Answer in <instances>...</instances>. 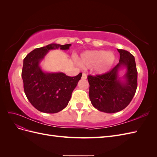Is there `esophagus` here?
<instances>
[{"mask_svg":"<svg viewBox=\"0 0 157 157\" xmlns=\"http://www.w3.org/2000/svg\"><path fill=\"white\" fill-rule=\"evenodd\" d=\"M82 79H86L87 78V75L85 73H82Z\"/></svg>","mask_w":157,"mask_h":157,"instance_id":"esophagus-1","label":"esophagus"}]
</instances>
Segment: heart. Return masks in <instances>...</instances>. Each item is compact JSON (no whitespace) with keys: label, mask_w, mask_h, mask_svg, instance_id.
<instances>
[{"label":"heart","mask_w":157,"mask_h":157,"mask_svg":"<svg viewBox=\"0 0 157 157\" xmlns=\"http://www.w3.org/2000/svg\"><path fill=\"white\" fill-rule=\"evenodd\" d=\"M115 61L113 52L105 50H94L84 53L80 58L82 65L87 68L93 67L97 74L105 73L111 69Z\"/></svg>","instance_id":"heart-1"}]
</instances>
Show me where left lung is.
I'll use <instances>...</instances> for the list:
<instances>
[{
    "label": "left lung",
    "instance_id": "8db88e82",
    "mask_svg": "<svg viewBox=\"0 0 157 157\" xmlns=\"http://www.w3.org/2000/svg\"><path fill=\"white\" fill-rule=\"evenodd\" d=\"M120 59L109 72L88 76L89 97L92 105L101 112L114 113L126 108L134 98L137 89V71L134 56L124 50L117 49ZM126 68L122 78L118 71Z\"/></svg>",
    "mask_w": 157,
    "mask_h": 157
}]
</instances>
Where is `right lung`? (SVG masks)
<instances>
[{
	"mask_svg": "<svg viewBox=\"0 0 157 157\" xmlns=\"http://www.w3.org/2000/svg\"><path fill=\"white\" fill-rule=\"evenodd\" d=\"M71 44L52 43L33 50L23 59L21 77L28 100L37 110L56 113L67 107L82 73L69 77L63 73L42 70L40 63L51 50H69Z\"/></svg>",
	"mask_w": 157,
	"mask_h": 157,
	"instance_id": "right-lung-1",
	"label": "right lung"
}]
</instances>
